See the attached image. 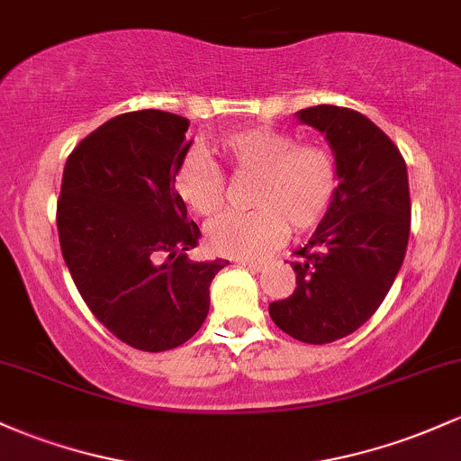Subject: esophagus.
Here are the masks:
<instances>
[{
    "label": "esophagus",
    "instance_id": "1",
    "mask_svg": "<svg viewBox=\"0 0 461 461\" xmlns=\"http://www.w3.org/2000/svg\"><path fill=\"white\" fill-rule=\"evenodd\" d=\"M240 265L245 267V269H249V271H262L265 269V262H260V260H240Z\"/></svg>",
    "mask_w": 461,
    "mask_h": 461
}]
</instances>
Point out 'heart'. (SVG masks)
I'll list each match as a JSON object with an SVG mask.
<instances>
[{
    "mask_svg": "<svg viewBox=\"0 0 461 461\" xmlns=\"http://www.w3.org/2000/svg\"><path fill=\"white\" fill-rule=\"evenodd\" d=\"M219 153L236 173H254L249 212H225L205 230L212 254L254 260L280 247L295 231L312 230L330 210L339 188L335 157L323 146L295 144L269 126H249L219 140ZM175 194L194 214L221 210L225 179L205 155L185 153L173 175Z\"/></svg>",
    "mask_w": 461,
    "mask_h": 461,
    "instance_id": "heart-1",
    "label": "heart"
}]
</instances>
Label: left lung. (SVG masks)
<instances>
[{
    "label": "left lung",
    "mask_w": 461,
    "mask_h": 461,
    "mask_svg": "<svg viewBox=\"0 0 461 461\" xmlns=\"http://www.w3.org/2000/svg\"><path fill=\"white\" fill-rule=\"evenodd\" d=\"M295 115L326 138L339 188L291 262L295 291L271 302L269 315L286 335L321 346L361 328L396 280L411 225L409 179L396 144L358 111L320 104Z\"/></svg>",
    "instance_id": "left-lung-1"
}]
</instances>
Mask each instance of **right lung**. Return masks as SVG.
Instances as JSON below:
<instances>
[{
	"label": "right lung",
	"mask_w": 461,
	"mask_h": 461,
	"mask_svg": "<svg viewBox=\"0 0 461 461\" xmlns=\"http://www.w3.org/2000/svg\"><path fill=\"white\" fill-rule=\"evenodd\" d=\"M190 122L166 111L122 113L65 161L57 227L85 304L120 341L144 352L181 346L203 326L225 260L194 262L201 231L175 194Z\"/></svg>",
	"instance_id": "1"
}]
</instances>
